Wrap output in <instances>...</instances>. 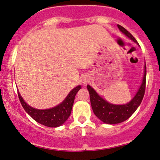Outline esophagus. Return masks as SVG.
Listing matches in <instances>:
<instances>
[{"label": "esophagus", "instance_id": "1", "mask_svg": "<svg viewBox=\"0 0 160 160\" xmlns=\"http://www.w3.org/2000/svg\"><path fill=\"white\" fill-rule=\"evenodd\" d=\"M83 83H85V82H83Z\"/></svg>", "mask_w": 160, "mask_h": 160}]
</instances>
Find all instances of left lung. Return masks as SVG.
I'll return each instance as SVG.
<instances>
[{"label": "left lung", "instance_id": "8db88e82", "mask_svg": "<svg viewBox=\"0 0 160 160\" xmlns=\"http://www.w3.org/2000/svg\"><path fill=\"white\" fill-rule=\"evenodd\" d=\"M118 27L121 32H123L132 41L138 43L136 39L132 36V35L128 31H127L122 25H118ZM146 66H145L144 77H143L142 83L139 90L137 92L135 98L128 104H123V105H115V104H110L105 100L103 99L102 98H101L90 85H88L87 88L89 90L90 104H91L92 109H93L95 115L103 122L106 124H111V125L121 123V122L126 121L136 111V109L138 108L142 101L145 91H146Z\"/></svg>", "mask_w": 160, "mask_h": 160}]
</instances>
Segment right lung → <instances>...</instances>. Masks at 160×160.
<instances>
[{
	"label": "right lung",
	"instance_id": "right-lung-1",
	"mask_svg": "<svg viewBox=\"0 0 160 160\" xmlns=\"http://www.w3.org/2000/svg\"><path fill=\"white\" fill-rule=\"evenodd\" d=\"M80 88L81 86L76 87L74 89L71 90L68 96L60 104L46 110H38L33 108L24 101L18 92V96L23 108L34 120L45 126L56 128L62 125L70 117L75 96Z\"/></svg>",
	"mask_w": 160,
	"mask_h": 160
}]
</instances>
